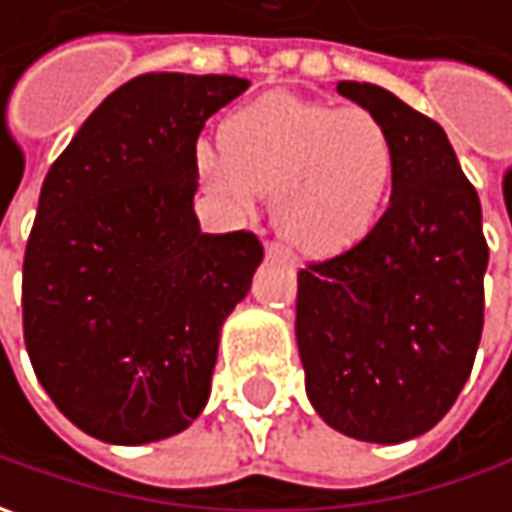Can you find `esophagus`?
Returning a JSON list of instances; mask_svg holds the SVG:
<instances>
[{
    "mask_svg": "<svg viewBox=\"0 0 512 512\" xmlns=\"http://www.w3.org/2000/svg\"><path fill=\"white\" fill-rule=\"evenodd\" d=\"M265 256L267 259H276V262H287V253H285V247H279V245H270L265 247Z\"/></svg>",
    "mask_w": 512,
    "mask_h": 512,
    "instance_id": "1",
    "label": "esophagus"
}]
</instances>
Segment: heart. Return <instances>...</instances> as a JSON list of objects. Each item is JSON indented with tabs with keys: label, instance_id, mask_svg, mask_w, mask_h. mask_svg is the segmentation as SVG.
I'll return each instance as SVG.
<instances>
[{
	"label": "heart",
	"instance_id": "obj_1",
	"mask_svg": "<svg viewBox=\"0 0 512 512\" xmlns=\"http://www.w3.org/2000/svg\"><path fill=\"white\" fill-rule=\"evenodd\" d=\"M219 150L196 153V176L230 213L270 193V219L299 256H336L376 227L393 185V139L376 113L293 93L233 110Z\"/></svg>",
	"mask_w": 512,
	"mask_h": 512
}]
</instances>
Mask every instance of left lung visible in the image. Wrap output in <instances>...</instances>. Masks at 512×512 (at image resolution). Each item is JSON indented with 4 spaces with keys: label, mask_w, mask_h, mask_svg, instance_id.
<instances>
[{
    "label": "left lung",
    "mask_w": 512,
    "mask_h": 512,
    "mask_svg": "<svg viewBox=\"0 0 512 512\" xmlns=\"http://www.w3.org/2000/svg\"><path fill=\"white\" fill-rule=\"evenodd\" d=\"M393 139L390 205L362 242L299 270L307 399L333 430L399 444L442 422L484 325L482 205L439 122L370 82H339Z\"/></svg>",
    "instance_id": "obj_1"
}]
</instances>
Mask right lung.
I'll list each match as a JSON object with an SVG mask.
<instances>
[{"label":"right lung","mask_w":512,"mask_h":512,"mask_svg":"<svg viewBox=\"0 0 512 512\" xmlns=\"http://www.w3.org/2000/svg\"><path fill=\"white\" fill-rule=\"evenodd\" d=\"M247 88L142 73L45 176L22 267L25 347L53 404L93 439L159 442L207 404L222 325L265 250L247 230L202 233L196 139Z\"/></svg>","instance_id":"1"}]
</instances>
